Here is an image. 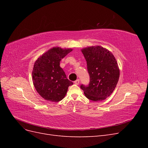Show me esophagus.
Instances as JSON below:
<instances>
[{"mask_svg":"<svg viewBox=\"0 0 148 148\" xmlns=\"http://www.w3.org/2000/svg\"><path fill=\"white\" fill-rule=\"evenodd\" d=\"M74 83L75 84H79V79H77L76 80V81H75L74 82Z\"/></svg>","mask_w":148,"mask_h":148,"instance_id":"obj_1","label":"esophagus"}]
</instances>
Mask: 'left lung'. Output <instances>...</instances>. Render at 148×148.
I'll return each instance as SVG.
<instances>
[{
	"instance_id": "left-lung-1",
	"label": "left lung",
	"mask_w": 148,
	"mask_h": 148,
	"mask_svg": "<svg viewBox=\"0 0 148 148\" xmlns=\"http://www.w3.org/2000/svg\"><path fill=\"white\" fill-rule=\"evenodd\" d=\"M87 62L90 77L88 86L80 88L88 99L92 101L105 100L113 92L120 77V70L115 57L108 49L100 46L82 49Z\"/></svg>"
}]
</instances>
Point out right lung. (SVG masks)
Wrapping results in <instances>:
<instances>
[{
    "mask_svg": "<svg viewBox=\"0 0 148 148\" xmlns=\"http://www.w3.org/2000/svg\"><path fill=\"white\" fill-rule=\"evenodd\" d=\"M70 48L53 47L38 58L34 64L32 78L34 86L44 99L57 102L62 100L73 83L66 78L60 62L69 53Z\"/></svg>",
    "mask_w": 148,
    "mask_h": 148,
    "instance_id": "obj_1",
    "label": "right lung"
}]
</instances>
